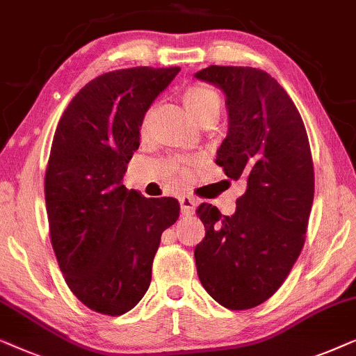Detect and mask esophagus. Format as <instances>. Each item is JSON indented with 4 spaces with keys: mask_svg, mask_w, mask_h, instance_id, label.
<instances>
[{
    "mask_svg": "<svg viewBox=\"0 0 356 356\" xmlns=\"http://www.w3.org/2000/svg\"><path fill=\"white\" fill-rule=\"evenodd\" d=\"M195 207H197V200L191 195H184L181 197V211L182 215H193V211H195Z\"/></svg>",
    "mask_w": 356,
    "mask_h": 356,
    "instance_id": "1",
    "label": "esophagus"
}]
</instances>
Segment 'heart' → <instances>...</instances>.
I'll return each instance as SVG.
<instances>
[{
    "instance_id": "1",
    "label": "heart",
    "mask_w": 356,
    "mask_h": 356,
    "mask_svg": "<svg viewBox=\"0 0 356 356\" xmlns=\"http://www.w3.org/2000/svg\"><path fill=\"white\" fill-rule=\"evenodd\" d=\"M184 102L188 108V112L192 113L197 120H200L202 117H205L210 112L220 113L221 107V99L218 96L215 89L207 88V86H193L188 89L184 96ZM143 127H146V118Z\"/></svg>"
}]
</instances>
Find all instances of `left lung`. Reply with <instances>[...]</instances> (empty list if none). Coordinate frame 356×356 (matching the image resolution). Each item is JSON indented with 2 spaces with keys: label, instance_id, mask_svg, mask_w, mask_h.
I'll return each mask as SVG.
<instances>
[{
  "label": "left lung",
  "instance_id": "8db88e82",
  "mask_svg": "<svg viewBox=\"0 0 356 356\" xmlns=\"http://www.w3.org/2000/svg\"><path fill=\"white\" fill-rule=\"evenodd\" d=\"M195 78L225 92L229 129L216 164L248 184L234 215L198 207L205 239L193 252L197 273L221 306L250 309L282 286L305 245L314 200L309 140L290 96L265 71L211 65Z\"/></svg>",
  "mask_w": 356,
  "mask_h": 356
}]
</instances>
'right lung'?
Returning a JSON list of instances; mask_svg holds the SVG:
<instances>
[{"mask_svg":"<svg viewBox=\"0 0 356 356\" xmlns=\"http://www.w3.org/2000/svg\"><path fill=\"white\" fill-rule=\"evenodd\" d=\"M179 71L136 66L97 76L56 127L45 170L51 245L73 295L101 314L138 305L161 234L181 211L175 198H145L122 186L145 113Z\"/></svg>","mask_w":356,"mask_h":356,"instance_id":"add662e5","label":"right lung"}]
</instances>
